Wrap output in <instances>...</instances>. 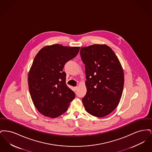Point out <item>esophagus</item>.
Returning a JSON list of instances; mask_svg holds the SVG:
<instances>
[{
  "instance_id": "34e87169",
  "label": "esophagus",
  "mask_w": 152,
  "mask_h": 152,
  "mask_svg": "<svg viewBox=\"0 0 152 152\" xmlns=\"http://www.w3.org/2000/svg\"><path fill=\"white\" fill-rule=\"evenodd\" d=\"M74 89H75V91H77V90L78 89V87H74Z\"/></svg>"
}]
</instances>
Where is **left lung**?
I'll return each mask as SVG.
<instances>
[{
    "instance_id": "8db88e82",
    "label": "left lung",
    "mask_w": 152,
    "mask_h": 152,
    "mask_svg": "<svg viewBox=\"0 0 152 152\" xmlns=\"http://www.w3.org/2000/svg\"><path fill=\"white\" fill-rule=\"evenodd\" d=\"M85 64L87 94L82 102L88 113L103 117L112 112L120 101L124 84L123 67L112 49L106 44L81 47Z\"/></svg>"
}]
</instances>
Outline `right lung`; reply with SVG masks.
<instances>
[{"mask_svg":"<svg viewBox=\"0 0 152 152\" xmlns=\"http://www.w3.org/2000/svg\"><path fill=\"white\" fill-rule=\"evenodd\" d=\"M80 47L55 44L43 47L36 54L28 76L29 93L37 110L56 118L65 112L75 94L66 84L65 63L75 58Z\"/></svg>","mask_w":152,"mask_h":152,"instance_id":"obj_1","label":"right lung"}]
</instances>
